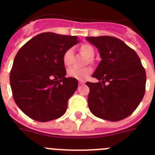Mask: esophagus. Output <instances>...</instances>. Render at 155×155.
I'll list each match as a JSON object with an SVG mask.
<instances>
[{
    "label": "esophagus",
    "instance_id": "1",
    "mask_svg": "<svg viewBox=\"0 0 155 155\" xmlns=\"http://www.w3.org/2000/svg\"><path fill=\"white\" fill-rule=\"evenodd\" d=\"M78 82H79V84H85V81H84V80H78Z\"/></svg>",
    "mask_w": 155,
    "mask_h": 155
}]
</instances>
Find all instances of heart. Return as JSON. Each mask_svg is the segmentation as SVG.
<instances>
[{
	"label": "heart",
	"mask_w": 155,
	"mask_h": 155,
	"mask_svg": "<svg viewBox=\"0 0 155 155\" xmlns=\"http://www.w3.org/2000/svg\"><path fill=\"white\" fill-rule=\"evenodd\" d=\"M82 53H84L87 57L91 58L94 55V48L89 44H84L80 47ZM74 52L73 50L70 48L64 52L63 55V62L66 66H70L73 63ZM92 72V69L89 67L86 68H78V67H71L68 70V74L71 78H74L79 80L87 78L88 75Z\"/></svg>",
	"instance_id": "heart-1"
}]
</instances>
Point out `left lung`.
<instances>
[{"label":"left lung","mask_w":155,"mask_h":155,"mask_svg":"<svg viewBox=\"0 0 155 155\" xmlns=\"http://www.w3.org/2000/svg\"><path fill=\"white\" fill-rule=\"evenodd\" d=\"M86 39L98 49L102 59L92 75L99 82L86 83L90 89V111L109 121L124 120L134 113L144 95L146 72L140 59L133 49L115 37Z\"/></svg>","instance_id":"8db88e82"}]
</instances>
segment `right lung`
Returning <instances> with one entry per match:
<instances>
[{
  "instance_id": "1",
  "label": "right lung",
  "mask_w": 155,
  "mask_h": 155,
  "mask_svg": "<svg viewBox=\"0 0 155 155\" xmlns=\"http://www.w3.org/2000/svg\"><path fill=\"white\" fill-rule=\"evenodd\" d=\"M78 42L77 36L43 32L18 50L10 84L16 105L28 117L47 122L65 113L78 84L76 78L65 77L63 55Z\"/></svg>"
}]
</instances>
